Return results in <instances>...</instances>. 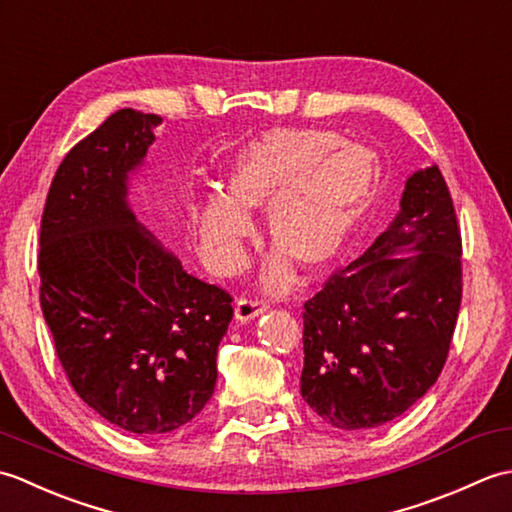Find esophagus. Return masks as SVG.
<instances>
[{"label":"esophagus","mask_w":512,"mask_h":512,"mask_svg":"<svg viewBox=\"0 0 512 512\" xmlns=\"http://www.w3.org/2000/svg\"><path fill=\"white\" fill-rule=\"evenodd\" d=\"M266 312V306L262 301H253V299H239L235 303V321L237 323H246L250 319H257L259 314Z\"/></svg>","instance_id":"obj_1"}]
</instances>
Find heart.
Listing matches in <instances>:
<instances>
[{"instance_id": "obj_1", "label": "heart", "mask_w": 512, "mask_h": 512, "mask_svg": "<svg viewBox=\"0 0 512 512\" xmlns=\"http://www.w3.org/2000/svg\"><path fill=\"white\" fill-rule=\"evenodd\" d=\"M376 184L378 162L369 149L328 129H268L235 151L222 193L193 204L200 255L215 273H233L253 231L248 213L266 209V237L279 253L264 270V286L288 290L290 262L321 270L343 253Z\"/></svg>"}]
</instances>
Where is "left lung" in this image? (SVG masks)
<instances>
[{
  "label": "left lung",
  "instance_id": "left-lung-1",
  "mask_svg": "<svg viewBox=\"0 0 512 512\" xmlns=\"http://www.w3.org/2000/svg\"><path fill=\"white\" fill-rule=\"evenodd\" d=\"M462 239L436 165L413 171L400 211L303 312L301 396L336 429L380 427L436 383L462 301Z\"/></svg>",
  "mask_w": 512,
  "mask_h": 512
}]
</instances>
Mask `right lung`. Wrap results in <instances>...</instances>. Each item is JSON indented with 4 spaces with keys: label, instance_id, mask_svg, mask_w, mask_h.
I'll use <instances>...</instances> for the list:
<instances>
[{
    "label": "right lung",
    "instance_id": "1",
    "mask_svg": "<svg viewBox=\"0 0 512 512\" xmlns=\"http://www.w3.org/2000/svg\"><path fill=\"white\" fill-rule=\"evenodd\" d=\"M160 123L127 107L72 147L39 235L41 310L65 374L99 416L145 436L204 409L233 319L231 297L184 273L129 206Z\"/></svg>",
    "mask_w": 512,
    "mask_h": 512
}]
</instances>
